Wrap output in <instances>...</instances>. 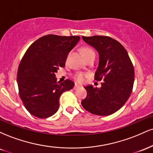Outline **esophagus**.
<instances>
[{
  "label": "esophagus",
  "instance_id": "34e87169",
  "mask_svg": "<svg viewBox=\"0 0 153 153\" xmlns=\"http://www.w3.org/2000/svg\"><path fill=\"white\" fill-rule=\"evenodd\" d=\"M80 85H79L78 84H75V86H74V89H77L78 88H80Z\"/></svg>",
  "mask_w": 153,
  "mask_h": 153
}]
</instances>
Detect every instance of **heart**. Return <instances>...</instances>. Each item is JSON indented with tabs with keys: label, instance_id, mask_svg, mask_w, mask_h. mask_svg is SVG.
<instances>
[{
	"label": "heart",
	"instance_id": "b5f03b06",
	"mask_svg": "<svg viewBox=\"0 0 153 153\" xmlns=\"http://www.w3.org/2000/svg\"><path fill=\"white\" fill-rule=\"evenodd\" d=\"M82 53L84 55V57H87V56L90 55V54H95L94 51L92 49L89 48V47H84L82 49ZM88 76V74L83 73H77L74 75V79L78 82H82L85 80V78Z\"/></svg>",
	"mask_w": 153,
	"mask_h": 153
}]
</instances>
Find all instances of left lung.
Listing matches in <instances>:
<instances>
[{
  "label": "left lung",
  "mask_w": 153,
  "mask_h": 153,
  "mask_svg": "<svg viewBox=\"0 0 153 153\" xmlns=\"http://www.w3.org/2000/svg\"><path fill=\"white\" fill-rule=\"evenodd\" d=\"M82 38L99 53L95 80L103 82L100 88L93 85L85 87L87 96L81 104L93 114L111 115L120 109L130 96L134 80V67L127 50L117 40L105 36Z\"/></svg>",
  "instance_id": "8db88e82"
}]
</instances>
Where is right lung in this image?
Masks as SVG:
<instances>
[{"label":"right lung","instance_id":"obj_1","mask_svg":"<svg viewBox=\"0 0 153 153\" xmlns=\"http://www.w3.org/2000/svg\"><path fill=\"white\" fill-rule=\"evenodd\" d=\"M80 39L49 34L38 39L26 50L19 65L17 82L21 99L31 114L41 119L54 114L61 94L74 87L70 80L57 82L55 73L65 65L68 53Z\"/></svg>","mask_w":153,"mask_h":153}]
</instances>
